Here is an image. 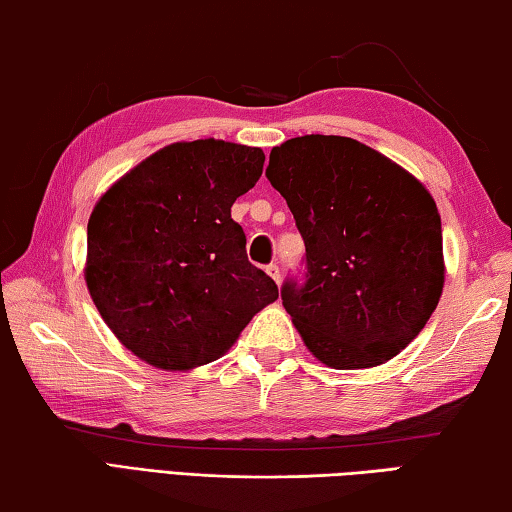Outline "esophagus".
<instances>
[{
    "instance_id": "1",
    "label": "esophagus",
    "mask_w": 512,
    "mask_h": 512,
    "mask_svg": "<svg viewBox=\"0 0 512 512\" xmlns=\"http://www.w3.org/2000/svg\"><path fill=\"white\" fill-rule=\"evenodd\" d=\"M266 273H268V275H271V277H273V280H275L277 284H280V280H282L280 266H277V264H268V266H266Z\"/></svg>"
}]
</instances>
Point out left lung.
Instances as JSON below:
<instances>
[{"instance_id": "8db88e82", "label": "left lung", "mask_w": 512, "mask_h": 512, "mask_svg": "<svg viewBox=\"0 0 512 512\" xmlns=\"http://www.w3.org/2000/svg\"><path fill=\"white\" fill-rule=\"evenodd\" d=\"M266 176L307 248V282L282 305L314 357L336 370L375 368L400 354L443 296V228L413 173L341 135L273 146Z\"/></svg>"}]
</instances>
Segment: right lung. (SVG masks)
Here are the masks:
<instances>
[{
    "mask_svg": "<svg viewBox=\"0 0 512 512\" xmlns=\"http://www.w3.org/2000/svg\"><path fill=\"white\" fill-rule=\"evenodd\" d=\"M264 151L207 137L155 151L112 183L88 221L85 284L119 343L160 370L228 352L277 284L248 262L230 207Z\"/></svg>",
    "mask_w": 512,
    "mask_h": 512,
    "instance_id": "right-lung-1",
    "label": "right lung"
}]
</instances>
